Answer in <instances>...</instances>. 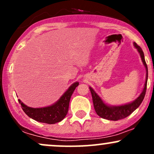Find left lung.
<instances>
[{
	"mask_svg": "<svg viewBox=\"0 0 154 154\" xmlns=\"http://www.w3.org/2000/svg\"><path fill=\"white\" fill-rule=\"evenodd\" d=\"M134 46L137 48V51L140 55L141 59H142L143 63L147 73H146V79L145 82V86L142 93L140 95V96L135 100H134L132 103L125 104L122 106H109L106 104H105L101 100V98L97 95V93L93 91V88L90 87V91L91 92L92 98H93V106L95 112L97 113L98 116H100L103 119L108 120H112V121H117V120L124 119L132 114L137 108L140 105L146 95V88H147V80H148V67L146 64V61H145L143 51L142 48L137 45V43H134Z\"/></svg>",
	"mask_w": 154,
	"mask_h": 154,
	"instance_id": "8db88e82",
	"label": "left lung"
}]
</instances>
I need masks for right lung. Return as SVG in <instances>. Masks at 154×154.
<instances>
[{
    "instance_id": "right-lung-1",
    "label": "right lung",
    "mask_w": 154,
    "mask_h": 154,
    "mask_svg": "<svg viewBox=\"0 0 154 154\" xmlns=\"http://www.w3.org/2000/svg\"><path fill=\"white\" fill-rule=\"evenodd\" d=\"M79 85V82H76L72 84L64 94L60 98L54 105L44 108L28 107L19 99V103L22 106V110L29 117L35 121L46 124H55L61 122L64 119L69 110V105L71 96L75 88Z\"/></svg>"
}]
</instances>
